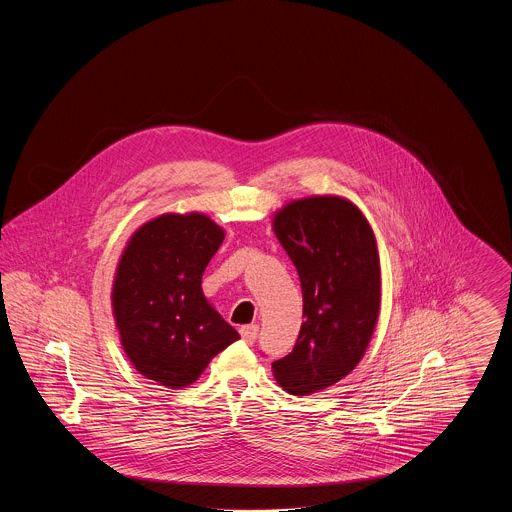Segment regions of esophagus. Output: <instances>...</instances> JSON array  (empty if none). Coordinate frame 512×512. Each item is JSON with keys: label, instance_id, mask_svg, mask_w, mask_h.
Listing matches in <instances>:
<instances>
[{"label": "esophagus", "instance_id": "obj_1", "mask_svg": "<svg viewBox=\"0 0 512 512\" xmlns=\"http://www.w3.org/2000/svg\"><path fill=\"white\" fill-rule=\"evenodd\" d=\"M257 334H259V326H257V324H249V326H242V328H240L242 340H244L245 343H249V345L257 340Z\"/></svg>", "mask_w": 512, "mask_h": 512}]
</instances>
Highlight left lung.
I'll use <instances>...</instances> for the list:
<instances>
[{"label":"left lung","instance_id":"obj_1","mask_svg":"<svg viewBox=\"0 0 512 512\" xmlns=\"http://www.w3.org/2000/svg\"><path fill=\"white\" fill-rule=\"evenodd\" d=\"M274 232L297 268L305 322L272 370L284 390L307 395L340 382L365 355L380 313L378 249L363 213L332 195L286 205Z\"/></svg>","mask_w":512,"mask_h":512}]
</instances>
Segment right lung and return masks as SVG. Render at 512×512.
<instances>
[{"mask_svg": "<svg viewBox=\"0 0 512 512\" xmlns=\"http://www.w3.org/2000/svg\"><path fill=\"white\" fill-rule=\"evenodd\" d=\"M222 240V228L205 215H163L136 230L122 253L113 284L122 347L161 386L186 388L240 340L201 292L203 270Z\"/></svg>", "mask_w": 512, "mask_h": 512, "instance_id": "add662e5", "label": "right lung"}]
</instances>
